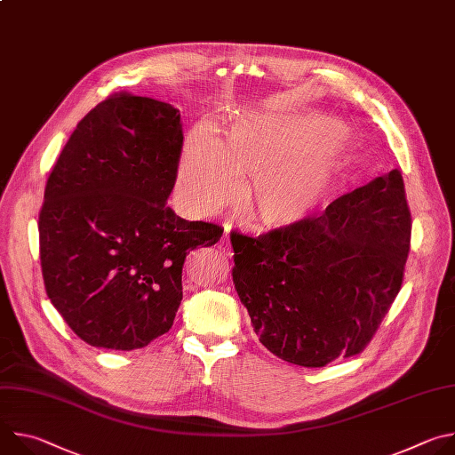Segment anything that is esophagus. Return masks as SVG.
Segmentation results:
<instances>
[{
  "label": "esophagus",
  "instance_id": "34e87169",
  "mask_svg": "<svg viewBox=\"0 0 455 455\" xmlns=\"http://www.w3.org/2000/svg\"><path fill=\"white\" fill-rule=\"evenodd\" d=\"M218 251L221 253V257H232V248H230V241L228 235H225L220 244H218Z\"/></svg>",
  "mask_w": 455,
  "mask_h": 455
}]
</instances>
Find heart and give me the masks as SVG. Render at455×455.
Returning a JSON list of instances; mask_svg holds the SVG:
<instances>
[{
  "instance_id": "1",
  "label": "heart",
  "mask_w": 455,
  "mask_h": 455,
  "mask_svg": "<svg viewBox=\"0 0 455 455\" xmlns=\"http://www.w3.org/2000/svg\"><path fill=\"white\" fill-rule=\"evenodd\" d=\"M340 132L328 118L267 115L243 118L220 144L198 132L183 149L176 196L190 212L207 216L234 200L237 183H250L243 207L255 223L274 228L299 225L320 207L331 185L335 149L321 146Z\"/></svg>"
}]
</instances>
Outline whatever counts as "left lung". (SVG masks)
Instances as JSON below:
<instances>
[{
	"instance_id": "left-lung-1",
	"label": "left lung",
	"mask_w": 455,
	"mask_h": 455,
	"mask_svg": "<svg viewBox=\"0 0 455 455\" xmlns=\"http://www.w3.org/2000/svg\"><path fill=\"white\" fill-rule=\"evenodd\" d=\"M411 230L395 169L299 225L230 234L232 279L259 342L302 367L362 353L402 290Z\"/></svg>"
}]
</instances>
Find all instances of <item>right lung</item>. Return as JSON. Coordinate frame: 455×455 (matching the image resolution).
<instances>
[{"instance_id":"right-lung-1","label":"right lung","mask_w":455,"mask_h":455,"mask_svg":"<svg viewBox=\"0 0 455 455\" xmlns=\"http://www.w3.org/2000/svg\"><path fill=\"white\" fill-rule=\"evenodd\" d=\"M181 146L176 108L122 92L77 124L48 176L39 212L46 295L93 347L133 351L167 333L185 257L223 234L167 207Z\"/></svg>"}]
</instances>
